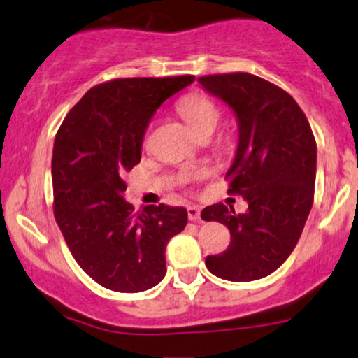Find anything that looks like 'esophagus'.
<instances>
[{"instance_id":"1","label":"esophagus","mask_w":358,"mask_h":358,"mask_svg":"<svg viewBox=\"0 0 358 358\" xmlns=\"http://www.w3.org/2000/svg\"><path fill=\"white\" fill-rule=\"evenodd\" d=\"M187 217H189V221L199 220V217H201L199 206H189V208H187Z\"/></svg>"}]
</instances>
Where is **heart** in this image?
Listing matches in <instances>:
<instances>
[{
    "mask_svg": "<svg viewBox=\"0 0 358 358\" xmlns=\"http://www.w3.org/2000/svg\"><path fill=\"white\" fill-rule=\"evenodd\" d=\"M178 110L182 119L187 122L189 127L194 130L196 134L204 132V130H214V127L220 122V108L213 102L209 96L201 94H191L182 96L178 103ZM201 172L194 174H184L182 180H189L191 178H197Z\"/></svg>",
    "mask_w": 358,
    "mask_h": 358,
    "instance_id": "heart-1",
    "label": "heart"
}]
</instances>
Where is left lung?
<instances>
[{
	"label": "left lung",
	"instance_id": "8db88e82",
	"mask_svg": "<svg viewBox=\"0 0 358 358\" xmlns=\"http://www.w3.org/2000/svg\"><path fill=\"white\" fill-rule=\"evenodd\" d=\"M209 94L233 108L238 149L226 178L229 192L245 197L248 211L213 204L204 221L222 222L231 233L224 253L206 258L208 270L228 281L271 275L295 250L313 204L317 142L292 95L251 73L199 77Z\"/></svg>",
	"mask_w": 358,
	"mask_h": 358
}]
</instances>
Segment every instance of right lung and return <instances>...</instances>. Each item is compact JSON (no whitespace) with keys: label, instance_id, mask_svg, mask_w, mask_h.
Returning <instances> with one entry per match:
<instances>
[{"label":"right lung","instance_id":"right-lung-1","mask_svg":"<svg viewBox=\"0 0 358 358\" xmlns=\"http://www.w3.org/2000/svg\"><path fill=\"white\" fill-rule=\"evenodd\" d=\"M192 75L115 78L87 92L53 144V213L83 271L103 288L137 293L166 276V246L186 228L187 211L124 199V178L141 162L150 119Z\"/></svg>","mask_w":358,"mask_h":358}]
</instances>
